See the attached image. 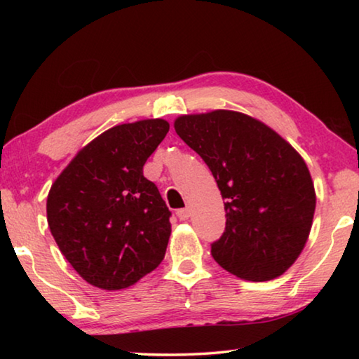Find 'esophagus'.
<instances>
[{
  "instance_id": "1",
  "label": "esophagus",
  "mask_w": 359,
  "mask_h": 359,
  "mask_svg": "<svg viewBox=\"0 0 359 359\" xmlns=\"http://www.w3.org/2000/svg\"><path fill=\"white\" fill-rule=\"evenodd\" d=\"M175 214H177L179 220H188V218H190V215H191V210H190V208H184V209H179L177 212H175Z\"/></svg>"
}]
</instances>
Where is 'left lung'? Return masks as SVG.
<instances>
[{
	"mask_svg": "<svg viewBox=\"0 0 359 359\" xmlns=\"http://www.w3.org/2000/svg\"><path fill=\"white\" fill-rule=\"evenodd\" d=\"M174 128L224 199L226 226L212 257L244 280L282 276L306 245L317 203L302 156L263 121L234 111L182 115Z\"/></svg>",
	"mask_w": 359,
	"mask_h": 359,
	"instance_id": "left-lung-1",
	"label": "left lung"
}]
</instances>
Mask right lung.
<instances>
[{"label":"right lung","mask_w":359,"mask_h":359,"mask_svg":"<svg viewBox=\"0 0 359 359\" xmlns=\"http://www.w3.org/2000/svg\"><path fill=\"white\" fill-rule=\"evenodd\" d=\"M168 131L163 118L114 126L79 150L48 191L53 239L93 287L128 288L165 258L171 212L142 168Z\"/></svg>","instance_id":"1"}]
</instances>
